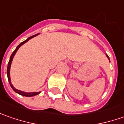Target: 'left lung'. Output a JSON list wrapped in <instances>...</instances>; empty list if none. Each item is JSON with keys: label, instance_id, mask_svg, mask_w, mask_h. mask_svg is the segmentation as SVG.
<instances>
[{"label": "left lung", "instance_id": "obj_1", "mask_svg": "<svg viewBox=\"0 0 124 124\" xmlns=\"http://www.w3.org/2000/svg\"><path fill=\"white\" fill-rule=\"evenodd\" d=\"M106 55H107V54H106ZM107 57H108V59H109V61H110V59H109V56H108V55H107Z\"/></svg>", "mask_w": 124, "mask_h": 124}]
</instances>
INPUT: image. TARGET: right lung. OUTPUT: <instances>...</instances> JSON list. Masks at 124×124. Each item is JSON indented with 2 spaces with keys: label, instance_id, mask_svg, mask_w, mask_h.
<instances>
[{
  "label": "right lung",
  "instance_id": "add662e5",
  "mask_svg": "<svg viewBox=\"0 0 124 124\" xmlns=\"http://www.w3.org/2000/svg\"><path fill=\"white\" fill-rule=\"evenodd\" d=\"M39 34H35V35H33V36H30V37H29L27 39H26L25 41H24L23 42H22L19 45H18L16 47V48L15 49V50L13 52V53L11 55V56H10V59H9V63H8V65H7V78H8V81H9V84H10V86L12 87V88L18 94H21V95H23V96H25V97H33V96H35L36 94H39V93H25V92H23V91H21V90H17L16 88H14V86L12 85V83H11V80H10V76H9V70H10V66H11V63H12V59H13V58H14V56L16 54V52H17V50H18V48L21 46L22 45H23L25 43H26L27 41H29L30 39H31V38H33V37H34V36H37Z\"/></svg>",
  "mask_w": 124,
  "mask_h": 124
}]
</instances>
